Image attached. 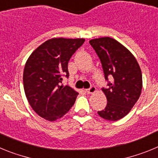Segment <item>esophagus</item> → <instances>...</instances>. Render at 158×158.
<instances>
[{
  "label": "esophagus",
  "instance_id": "esophagus-1",
  "mask_svg": "<svg viewBox=\"0 0 158 158\" xmlns=\"http://www.w3.org/2000/svg\"><path fill=\"white\" fill-rule=\"evenodd\" d=\"M96 88H95V86H91V87L89 88V89H85V92L87 93H89V94H91V93H93L96 92Z\"/></svg>",
  "mask_w": 158,
  "mask_h": 158
}]
</instances>
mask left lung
<instances>
[{"instance_id": "1", "label": "left lung", "mask_w": 158, "mask_h": 158, "mask_svg": "<svg viewBox=\"0 0 158 158\" xmlns=\"http://www.w3.org/2000/svg\"><path fill=\"white\" fill-rule=\"evenodd\" d=\"M89 43L100 58L107 81V87L102 89L107 97V106L97 113L104 119L117 121L127 115L140 96V67L133 54L112 38L95 39Z\"/></svg>"}]
</instances>
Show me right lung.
<instances>
[{"label": "right lung", "mask_w": 158, "mask_h": 158, "mask_svg": "<svg viewBox=\"0 0 158 158\" xmlns=\"http://www.w3.org/2000/svg\"><path fill=\"white\" fill-rule=\"evenodd\" d=\"M84 39L54 38L35 49L25 64L23 81L32 109L42 118L55 121L74 104L78 93L62 85L69 77L68 63Z\"/></svg>", "instance_id": "right-lung-1"}]
</instances>
